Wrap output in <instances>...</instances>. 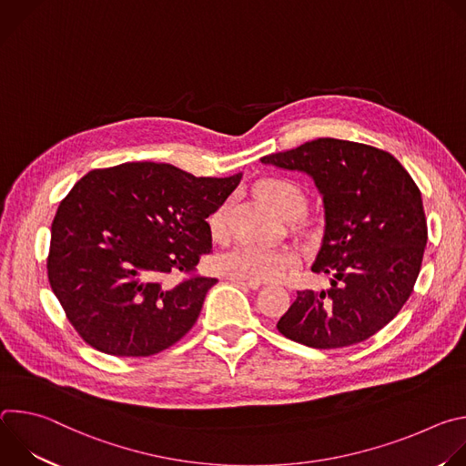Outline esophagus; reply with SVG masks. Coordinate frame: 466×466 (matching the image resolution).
Wrapping results in <instances>:
<instances>
[{"mask_svg":"<svg viewBox=\"0 0 466 466\" xmlns=\"http://www.w3.org/2000/svg\"><path fill=\"white\" fill-rule=\"evenodd\" d=\"M234 284H239L243 288H248V289H258L259 288V282H247V280H239V279H230Z\"/></svg>","mask_w":466,"mask_h":466,"instance_id":"esophagus-1","label":"esophagus"}]
</instances>
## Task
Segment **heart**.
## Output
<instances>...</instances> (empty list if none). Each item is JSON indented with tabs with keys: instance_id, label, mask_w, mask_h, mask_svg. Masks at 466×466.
<instances>
[{
	"instance_id": "1",
	"label": "heart",
	"mask_w": 466,
	"mask_h": 466,
	"mask_svg": "<svg viewBox=\"0 0 466 466\" xmlns=\"http://www.w3.org/2000/svg\"><path fill=\"white\" fill-rule=\"evenodd\" d=\"M258 193L282 218H295L304 210L306 197L302 189L279 177L258 182ZM228 201L221 203L208 218V228L214 239L223 241L228 236ZM297 263V254L288 248H269L258 245H238L218 258V268L230 279L261 282L284 277Z\"/></svg>"
}]
</instances>
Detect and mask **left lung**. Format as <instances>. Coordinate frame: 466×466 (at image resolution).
Wrapping results in <instances>:
<instances>
[{"mask_svg":"<svg viewBox=\"0 0 466 466\" xmlns=\"http://www.w3.org/2000/svg\"><path fill=\"white\" fill-rule=\"evenodd\" d=\"M313 177L324 201V236L311 265L326 291H297L277 328L295 343L329 350L358 345L389 324L411 297L428 223L420 189L390 153L319 138L261 158Z\"/></svg>","mask_w":466,"mask_h":466,"instance_id":"obj_1","label":"left lung"}]
</instances>
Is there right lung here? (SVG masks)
<instances>
[{
    "mask_svg": "<svg viewBox=\"0 0 466 466\" xmlns=\"http://www.w3.org/2000/svg\"><path fill=\"white\" fill-rule=\"evenodd\" d=\"M239 180L241 173L212 178L127 162L94 169L72 187L51 225L47 279L85 343L146 358L187 334L218 284L197 273L212 252L207 218Z\"/></svg>",
    "mask_w": 466,
    "mask_h": 466,
    "instance_id": "add662e5",
    "label": "right lung"
}]
</instances>
